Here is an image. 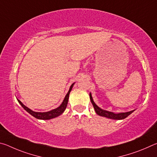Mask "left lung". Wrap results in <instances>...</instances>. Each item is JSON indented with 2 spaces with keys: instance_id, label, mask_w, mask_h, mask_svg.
Listing matches in <instances>:
<instances>
[{
  "instance_id": "8db88e82",
  "label": "left lung",
  "mask_w": 157,
  "mask_h": 157,
  "mask_svg": "<svg viewBox=\"0 0 157 157\" xmlns=\"http://www.w3.org/2000/svg\"><path fill=\"white\" fill-rule=\"evenodd\" d=\"M89 96H90V100H91L92 105H93V106H94L95 111L96 112V113L98 116L106 117V118L113 119V120H123V119L127 118V116H129L130 114L134 111V110H132V111H128V112L113 113V112H111V111L104 110V109H101L100 107H98V106L94 102V100H93L92 95H91V93H90L89 94Z\"/></svg>"
}]
</instances>
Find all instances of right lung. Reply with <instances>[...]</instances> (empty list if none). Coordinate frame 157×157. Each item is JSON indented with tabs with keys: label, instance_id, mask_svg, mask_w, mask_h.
Masks as SVG:
<instances>
[{
	"label": "right lung",
	"instance_id": "1",
	"mask_svg": "<svg viewBox=\"0 0 157 157\" xmlns=\"http://www.w3.org/2000/svg\"><path fill=\"white\" fill-rule=\"evenodd\" d=\"M74 84H75V82H74L73 84H72V85L70 86V89H69L67 94L66 95V96L64 98V99H63V102H62V104H61L57 108L55 109L50 110L49 111H47V112H36V111H34L32 109H29L28 107H26L25 105H23L19 100L17 99V100L18 103L22 106V107L27 112L30 113V115L34 116V118L39 119V120H50V119L56 118V117L60 116L61 114H62L63 113V111H65L68 105L69 94H70V92L71 90H72Z\"/></svg>",
	"mask_w": 157,
	"mask_h": 157
}]
</instances>
